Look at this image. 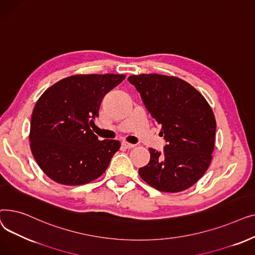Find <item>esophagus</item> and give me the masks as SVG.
I'll return each mask as SVG.
<instances>
[{
  "label": "esophagus",
  "instance_id": "esophagus-1",
  "mask_svg": "<svg viewBox=\"0 0 255 255\" xmlns=\"http://www.w3.org/2000/svg\"><path fill=\"white\" fill-rule=\"evenodd\" d=\"M122 146H123V148H125V149H132V148H134L135 144L129 143V142H127V141H123V142H122Z\"/></svg>",
  "mask_w": 255,
  "mask_h": 255
}]
</instances>
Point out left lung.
<instances>
[{
    "instance_id": "1",
    "label": "left lung",
    "mask_w": 255,
    "mask_h": 255,
    "mask_svg": "<svg viewBox=\"0 0 255 255\" xmlns=\"http://www.w3.org/2000/svg\"><path fill=\"white\" fill-rule=\"evenodd\" d=\"M145 110L161 127L163 151L150 149V162L138 169L143 181L163 192H180L207 171L215 143L216 121L198 91L184 80L160 74L130 75Z\"/></svg>"
}]
</instances>
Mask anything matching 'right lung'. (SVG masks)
I'll return each mask as SVG.
<instances>
[{
	"label": "right lung",
	"instance_id": "right-lung-1",
	"mask_svg": "<svg viewBox=\"0 0 255 255\" xmlns=\"http://www.w3.org/2000/svg\"><path fill=\"white\" fill-rule=\"evenodd\" d=\"M124 78L121 74L72 75L38 99L31 119V150L51 180L83 185L106 170L121 144L99 140L90 126L98 117L103 97Z\"/></svg>",
	"mask_w": 255,
	"mask_h": 255
}]
</instances>
